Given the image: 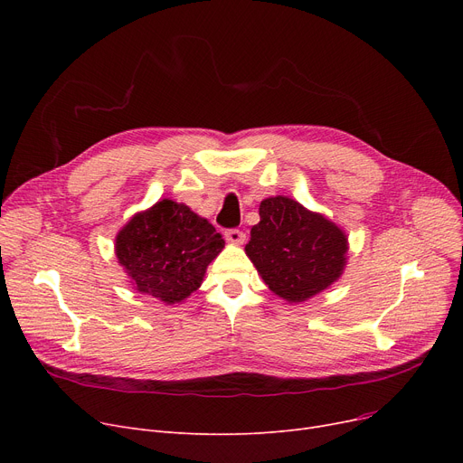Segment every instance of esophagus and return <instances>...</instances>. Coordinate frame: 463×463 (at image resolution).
<instances>
[{"mask_svg": "<svg viewBox=\"0 0 463 463\" xmlns=\"http://www.w3.org/2000/svg\"><path fill=\"white\" fill-rule=\"evenodd\" d=\"M225 240L231 241V244H241L246 240V234L238 229H229L225 231Z\"/></svg>", "mask_w": 463, "mask_h": 463, "instance_id": "34e87169", "label": "esophagus"}]
</instances>
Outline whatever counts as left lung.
<instances>
[{"label":"left lung","instance_id":"obj_1","mask_svg":"<svg viewBox=\"0 0 463 463\" xmlns=\"http://www.w3.org/2000/svg\"><path fill=\"white\" fill-rule=\"evenodd\" d=\"M259 215L246 255L279 298L304 302L344 274L347 236L323 213L278 194L260 203Z\"/></svg>","mask_w":463,"mask_h":463}]
</instances>
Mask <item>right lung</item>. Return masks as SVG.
Returning <instances> with one entry per match:
<instances>
[{
	"instance_id": "1",
	"label": "right lung",
	"mask_w": 463,
	"mask_h": 463,
	"mask_svg": "<svg viewBox=\"0 0 463 463\" xmlns=\"http://www.w3.org/2000/svg\"><path fill=\"white\" fill-rule=\"evenodd\" d=\"M225 240L189 206L163 199L135 213L116 234V257L135 290L178 304L203 283Z\"/></svg>"
}]
</instances>
